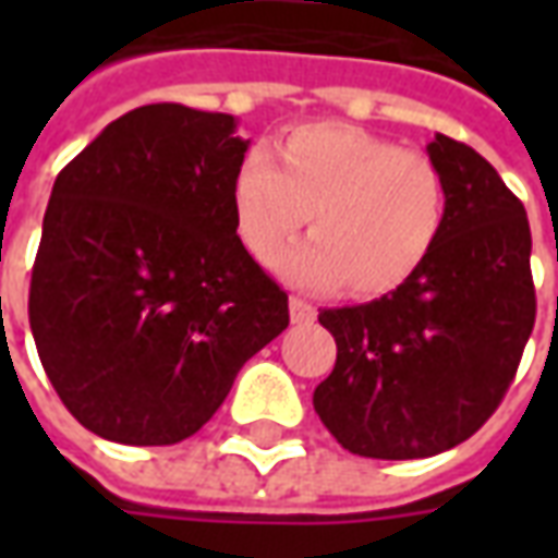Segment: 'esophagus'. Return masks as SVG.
Returning a JSON list of instances; mask_svg holds the SVG:
<instances>
[{"instance_id":"obj_1","label":"esophagus","mask_w":558,"mask_h":558,"mask_svg":"<svg viewBox=\"0 0 558 558\" xmlns=\"http://www.w3.org/2000/svg\"><path fill=\"white\" fill-rule=\"evenodd\" d=\"M290 316L295 326H311L316 319V307L311 302H304L299 295H292L290 299Z\"/></svg>"}]
</instances>
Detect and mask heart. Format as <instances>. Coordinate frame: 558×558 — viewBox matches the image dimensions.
Instances as JSON below:
<instances>
[{"instance_id": "b5f03b06", "label": "heart", "mask_w": 558, "mask_h": 558, "mask_svg": "<svg viewBox=\"0 0 558 558\" xmlns=\"http://www.w3.org/2000/svg\"><path fill=\"white\" fill-rule=\"evenodd\" d=\"M275 158L259 148L244 155L232 211L259 263L307 218L311 239L278 259L280 275L295 283L376 299L410 283L442 239L448 187L418 148L347 122H314L280 140Z\"/></svg>"}]
</instances>
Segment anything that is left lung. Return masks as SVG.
Wrapping results in <instances>:
<instances>
[{
    "label": "left lung",
    "mask_w": 558,
    "mask_h": 558,
    "mask_svg": "<svg viewBox=\"0 0 558 558\" xmlns=\"http://www.w3.org/2000/svg\"><path fill=\"white\" fill-rule=\"evenodd\" d=\"M427 155L448 187L442 239L400 290L319 323L338 343L314 410L347 451L415 460L466 442L502 403L532 326L526 208L466 143Z\"/></svg>",
    "instance_id": "8db88e82"
}]
</instances>
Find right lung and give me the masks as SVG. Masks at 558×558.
<instances>
[{
	"label": "right lung",
	"instance_id": "right-lung-1",
	"mask_svg": "<svg viewBox=\"0 0 558 558\" xmlns=\"http://www.w3.org/2000/svg\"><path fill=\"white\" fill-rule=\"evenodd\" d=\"M235 119L148 104L56 175L29 326L68 412L110 442L194 436L242 364L290 326L235 235Z\"/></svg>",
	"mask_w": 558,
	"mask_h": 558
}]
</instances>
